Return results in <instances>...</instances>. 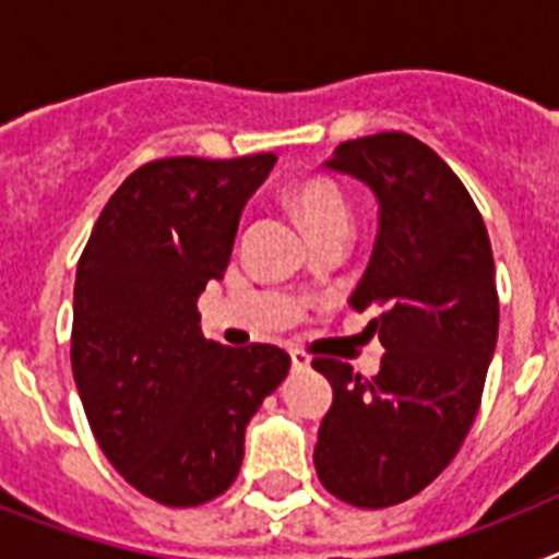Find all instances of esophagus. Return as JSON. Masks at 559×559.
Segmentation results:
<instances>
[{
  "label": "esophagus",
  "instance_id": "34e87169",
  "mask_svg": "<svg viewBox=\"0 0 559 559\" xmlns=\"http://www.w3.org/2000/svg\"><path fill=\"white\" fill-rule=\"evenodd\" d=\"M290 364H294V369H308L310 355L305 349H290Z\"/></svg>",
  "mask_w": 559,
  "mask_h": 559
}]
</instances>
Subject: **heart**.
I'll return each instance as SVG.
<instances>
[{
  "label": "heart",
  "mask_w": 559,
  "mask_h": 559,
  "mask_svg": "<svg viewBox=\"0 0 559 559\" xmlns=\"http://www.w3.org/2000/svg\"><path fill=\"white\" fill-rule=\"evenodd\" d=\"M290 204H294L308 237L319 235V231L338 229V226L349 229V221H353L344 192L328 179H308L302 185H296L290 190Z\"/></svg>",
  "instance_id": "obj_1"
}]
</instances>
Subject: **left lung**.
Instances as JSON below:
<instances>
[{
  "label": "left lung",
  "mask_w": 559,
  "mask_h": 559,
  "mask_svg": "<svg viewBox=\"0 0 559 559\" xmlns=\"http://www.w3.org/2000/svg\"><path fill=\"white\" fill-rule=\"evenodd\" d=\"M324 165L374 192L380 229L349 308H380L374 378L313 358L333 386L313 451L324 490L383 510L426 490L462 448L498 341L490 237L456 173L426 142L383 131Z\"/></svg>",
  "instance_id": "left-lung-1"
}]
</instances>
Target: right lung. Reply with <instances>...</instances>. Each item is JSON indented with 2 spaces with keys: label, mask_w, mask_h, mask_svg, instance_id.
<instances>
[{
  "label": "right lung",
  "mask_w": 559,
  "mask_h": 559,
  "mask_svg": "<svg viewBox=\"0 0 559 559\" xmlns=\"http://www.w3.org/2000/svg\"><path fill=\"white\" fill-rule=\"evenodd\" d=\"M274 162H147L103 206L78 260L72 374L83 412L114 471L165 507L229 490L249 419L290 369L274 344L204 338L199 313Z\"/></svg>",
  "instance_id": "add662e5"
}]
</instances>
